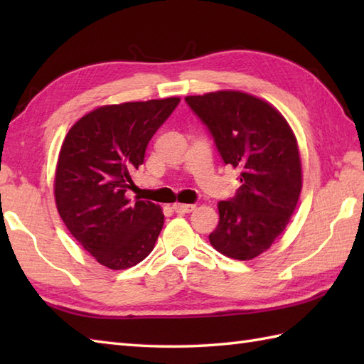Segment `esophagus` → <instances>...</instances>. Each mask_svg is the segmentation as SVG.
<instances>
[{"mask_svg":"<svg viewBox=\"0 0 364 364\" xmlns=\"http://www.w3.org/2000/svg\"><path fill=\"white\" fill-rule=\"evenodd\" d=\"M196 210V205H188V203H175L173 211L178 214H188Z\"/></svg>","mask_w":364,"mask_h":364,"instance_id":"esophagus-1","label":"esophagus"}]
</instances>
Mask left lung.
<instances>
[{
	"label": "left lung",
	"instance_id": "1",
	"mask_svg": "<svg viewBox=\"0 0 364 364\" xmlns=\"http://www.w3.org/2000/svg\"><path fill=\"white\" fill-rule=\"evenodd\" d=\"M225 164L239 170L236 196L219 202L210 242L225 257L257 258L283 233L301 191L296 136L274 106L237 90L186 97Z\"/></svg>",
	"mask_w": 364,
	"mask_h": 364
}]
</instances>
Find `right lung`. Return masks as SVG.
I'll return each mask as SVG.
<instances>
[{
	"mask_svg": "<svg viewBox=\"0 0 364 364\" xmlns=\"http://www.w3.org/2000/svg\"><path fill=\"white\" fill-rule=\"evenodd\" d=\"M178 97L97 107L68 131L60 146L54 197L60 219L100 264L136 266L151 253L164 225L149 200L131 202L134 170Z\"/></svg>",
	"mask_w": 364,
	"mask_h": 364,
	"instance_id": "1",
	"label": "right lung"
}]
</instances>
